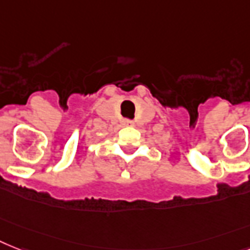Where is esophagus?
Returning <instances> with one entry per match:
<instances>
[{"instance_id": "esophagus-1", "label": "esophagus", "mask_w": 250, "mask_h": 250, "mask_svg": "<svg viewBox=\"0 0 250 250\" xmlns=\"http://www.w3.org/2000/svg\"><path fill=\"white\" fill-rule=\"evenodd\" d=\"M125 125H132L131 121H125Z\"/></svg>"}]
</instances>
